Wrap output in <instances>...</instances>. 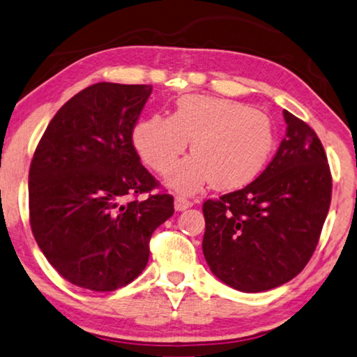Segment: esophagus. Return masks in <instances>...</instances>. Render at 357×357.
<instances>
[{
  "mask_svg": "<svg viewBox=\"0 0 357 357\" xmlns=\"http://www.w3.org/2000/svg\"><path fill=\"white\" fill-rule=\"evenodd\" d=\"M174 206H175V210H177V212H182V210L190 208L192 206V202L186 199V197L177 196V197H175V201H174Z\"/></svg>",
  "mask_w": 357,
  "mask_h": 357,
  "instance_id": "esophagus-1",
  "label": "esophagus"
}]
</instances>
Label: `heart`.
<instances>
[{"mask_svg":"<svg viewBox=\"0 0 357 357\" xmlns=\"http://www.w3.org/2000/svg\"><path fill=\"white\" fill-rule=\"evenodd\" d=\"M132 139L142 160L161 174L171 171L192 139L195 155L169 175V185L180 192H196L210 178L220 190L248 183L266 166L275 144L264 112L234 99L197 95L180 98L172 116L140 121Z\"/></svg>","mask_w":357,"mask_h":357,"instance_id":"1","label":"heart"}]
</instances>
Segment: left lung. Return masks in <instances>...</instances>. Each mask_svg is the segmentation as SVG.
Instances as JSON below:
<instances>
[{
	"label": "left lung",
	"instance_id": "1",
	"mask_svg": "<svg viewBox=\"0 0 357 357\" xmlns=\"http://www.w3.org/2000/svg\"><path fill=\"white\" fill-rule=\"evenodd\" d=\"M283 116L284 139L259 177L202 206L210 271L242 293L273 289L301 273L329 212L332 177L323 144L305 121L288 110Z\"/></svg>",
	"mask_w": 357,
	"mask_h": 357
}]
</instances>
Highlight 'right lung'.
Masks as SVG:
<instances>
[{"mask_svg": "<svg viewBox=\"0 0 357 357\" xmlns=\"http://www.w3.org/2000/svg\"><path fill=\"white\" fill-rule=\"evenodd\" d=\"M150 93L151 85L86 86L58 110L34 151L33 236L80 288L104 293L131 283L147 266L151 234L174 213L171 195L136 199L160 186L132 145Z\"/></svg>", "mask_w": 357, "mask_h": 357, "instance_id": "1", "label": "right lung"}]
</instances>
